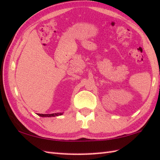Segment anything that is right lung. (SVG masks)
<instances>
[{"instance_id": "add662e5", "label": "right lung", "mask_w": 160, "mask_h": 160, "mask_svg": "<svg viewBox=\"0 0 160 160\" xmlns=\"http://www.w3.org/2000/svg\"><path fill=\"white\" fill-rule=\"evenodd\" d=\"M40 117H55V116L61 115H62V113H52V114H38Z\"/></svg>"}]
</instances>
